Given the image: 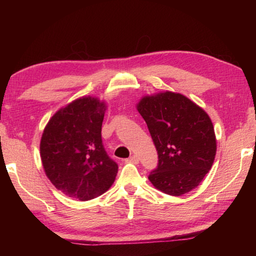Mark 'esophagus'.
Wrapping results in <instances>:
<instances>
[{"label": "esophagus", "instance_id": "1", "mask_svg": "<svg viewBox=\"0 0 256 256\" xmlns=\"http://www.w3.org/2000/svg\"><path fill=\"white\" fill-rule=\"evenodd\" d=\"M128 162H133V164H138V156H136V154H133V156H131V157L128 159Z\"/></svg>", "mask_w": 256, "mask_h": 256}]
</instances>
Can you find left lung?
I'll return each mask as SVG.
<instances>
[{
	"mask_svg": "<svg viewBox=\"0 0 256 256\" xmlns=\"http://www.w3.org/2000/svg\"><path fill=\"white\" fill-rule=\"evenodd\" d=\"M158 151L149 180L156 188L180 196L196 188L210 170L216 151L209 115L180 94L146 96L136 105Z\"/></svg>",
	"mask_w": 256,
	"mask_h": 256,
	"instance_id": "1",
	"label": "left lung"
}]
</instances>
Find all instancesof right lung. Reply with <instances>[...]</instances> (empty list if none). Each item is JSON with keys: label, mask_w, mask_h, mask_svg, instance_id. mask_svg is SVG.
I'll list each match as a JSON object with an SVG mask.
<instances>
[{"label": "right lung", "mask_w": 256, "mask_h": 256, "mask_svg": "<svg viewBox=\"0 0 256 256\" xmlns=\"http://www.w3.org/2000/svg\"><path fill=\"white\" fill-rule=\"evenodd\" d=\"M106 105L81 97L52 116L42 132L40 157L45 174L56 188L72 198L88 201L114 183L118 166L102 140Z\"/></svg>", "instance_id": "add662e5"}]
</instances>
